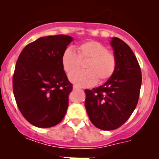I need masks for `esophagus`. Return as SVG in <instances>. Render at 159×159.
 Instances as JSON below:
<instances>
[{
  "label": "esophagus",
  "instance_id": "34e87169",
  "mask_svg": "<svg viewBox=\"0 0 159 159\" xmlns=\"http://www.w3.org/2000/svg\"><path fill=\"white\" fill-rule=\"evenodd\" d=\"M73 89H74V90H79V89H80V88H78L77 86H73Z\"/></svg>",
  "mask_w": 159,
  "mask_h": 159
}]
</instances>
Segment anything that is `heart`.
<instances>
[{"label":"heart","instance_id":"heart-1","mask_svg":"<svg viewBox=\"0 0 159 159\" xmlns=\"http://www.w3.org/2000/svg\"><path fill=\"white\" fill-rule=\"evenodd\" d=\"M78 53L67 47L61 56L63 68L67 73L75 71L80 65V60H88L87 70L75 71L69 75L71 83L79 87H90L99 80L102 83L113 75L116 68V59L102 43L95 40L84 42L77 48Z\"/></svg>","mask_w":159,"mask_h":159}]
</instances>
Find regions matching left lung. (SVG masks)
I'll return each mask as SVG.
<instances>
[{
    "label": "left lung",
    "mask_w": 159,
    "mask_h": 159,
    "mask_svg": "<svg viewBox=\"0 0 159 159\" xmlns=\"http://www.w3.org/2000/svg\"><path fill=\"white\" fill-rule=\"evenodd\" d=\"M116 68L104 84L85 90V107L90 120L101 130L117 129L130 118L137 106L142 84L139 64L127 43L118 37L110 42Z\"/></svg>",
    "instance_id": "obj_1"
}]
</instances>
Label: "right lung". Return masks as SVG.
Here are the masks:
<instances>
[{
    "label": "right lung",
    "mask_w": 159,
    "mask_h": 159,
    "mask_svg": "<svg viewBox=\"0 0 159 159\" xmlns=\"http://www.w3.org/2000/svg\"><path fill=\"white\" fill-rule=\"evenodd\" d=\"M72 40L67 35L40 37L18 57L12 79L14 97L20 111L35 127L56 126L67 112L72 84L61 56Z\"/></svg>",
    "instance_id": "right-lung-1"
}]
</instances>
